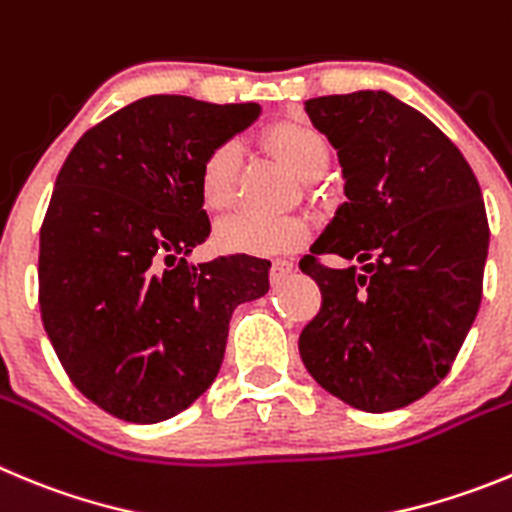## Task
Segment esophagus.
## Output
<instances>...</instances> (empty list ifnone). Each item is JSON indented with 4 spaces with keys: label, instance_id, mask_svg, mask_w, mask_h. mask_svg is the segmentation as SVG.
Segmentation results:
<instances>
[{
    "label": "esophagus",
    "instance_id": "esophagus-1",
    "mask_svg": "<svg viewBox=\"0 0 512 512\" xmlns=\"http://www.w3.org/2000/svg\"><path fill=\"white\" fill-rule=\"evenodd\" d=\"M294 271V264L287 259H276L274 264H271V284H281V281L287 279L289 274Z\"/></svg>",
    "mask_w": 512,
    "mask_h": 512
}]
</instances>
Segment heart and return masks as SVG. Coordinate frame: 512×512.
Instances as JSON below:
<instances>
[{
	"label": "heart",
	"mask_w": 512,
	"mask_h": 512,
	"mask_svg": "<svg viewBox=\"0 0 512 512\" xmlns=\"http://www.w3.org/2000/svg\"><path fill=\"white\" fill-rule=\"evenodd\" d=\"M271 147L302 180L322 175L330 164V149L325 139L304 124H279L269 134ZM241 144L236 139L218 142L200 164V198L205 208L228 210L236 200ZM307 236L304 220L292 215L238 213L225 218L215 228V243L220 251L246 253V256H276L294 251Z\"/></svg>",
	"instance_id": "obj_1"
}]
</instances>
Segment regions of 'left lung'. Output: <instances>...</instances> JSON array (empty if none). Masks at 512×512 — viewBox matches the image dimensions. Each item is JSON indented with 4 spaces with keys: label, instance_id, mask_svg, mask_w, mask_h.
Segmentation results:
<instances>
[{
    "label": "left lung",
    "instance_id": "obj_1",
    "mask_svg": "<svg viewBox=\"0 0 512 512\" xmlns=\"http://www.w3.org/2000/svg\"><path fill=\"white\" fill-rule=\"evenodd\" d=\"M304 111L337 149L345 203L299 261L322 292L299 355L353 409H403L449 373L480 309V185L442 131L391 93L309 98ZM314 252L349 264L327 270Z\"/></svg>",
    "mask_w": 512,
    "mask_h": 512
}]
</instances>
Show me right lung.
<instances>
[{"instance_id":"add662e5","label":"right lung","mask_w":512,"mask_h":512,"mask_svg":"<svg viewBox=\"0 0 512 512\" xmlns=\"http://www.w3.org/2000/svg\"><path fill=\"white\" fill-rule=\"evenodd\" d=\"M259 103L147 96L70 149L40 228V312L73 386L134 424L172 419L223 363L238 304L269 292L266 259L190 264L208 238L200 164Z\"/></svg>"}]
</instances>
